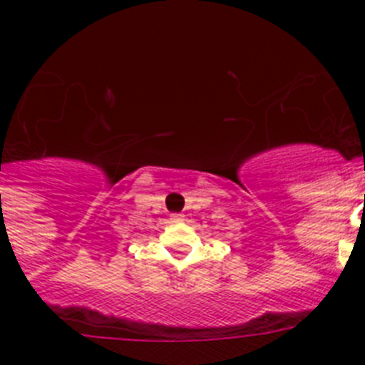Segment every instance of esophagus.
<instances>
[{
	"label": "esophagus",
	"instance_id": "1",
	"mask_svg": "<svg viewBox=\"0 0 365 365\" xmlns=\"http://www.w3.org/2000/svg\"><path fill=\"white\" fill-rule=\"evenodd\" d=\"M172 219H173V221H182V219H185V215H182V214H172Z\"/></svg>",
	"mask_w": 365,
	"mask_h": 365
}]
</instances>
